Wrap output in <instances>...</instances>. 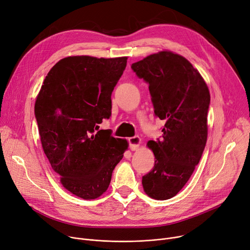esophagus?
Here are the masks:
<instances>
[{"mask_svg": "<svg viewBox=\"0 0 250 250\" xmlns=\"http://www.w3.org/2000/svg\"><path fill=\"white\" fill-rule=\"evenodd\" d=\"M141 138L138 137V135H134V137L132 138H129L128 139V144H129V148L131 150H137L139 147H140V145H141Z\"/></svg>", "mask_w": 250, "mask_h": 250, "instance_id": "esophagus-1", "label": "esophagus"}]
</instances>
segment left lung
Returning <instances> with one entry per match:
<instances>
[{"label": "left lung", "mask_w": 250, "mask_h": 250, "mask_svg": "<svg viewBox=\"0 0 250 250\" xmlns=\"http://www.w3.org/2000/svg\"><path fill=\"white\" fill-rule=\"evenodd\" d=\"M131 69L148 83L155 116L166 122L162 140L147 143L155 161L143 187L151 198L169 199L186 186L206 147L209 90L186 58L169 51L152 54Z\"/></svg>", "instance_id": "8db88e82"}]
</instances>
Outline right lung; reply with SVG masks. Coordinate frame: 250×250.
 Instances as JSON below:
<instances>
[{
    "label": "right lung",
    "mask_w": 250,
    "mask_h": 250,
    "mask_svg": "<svg viewBox=\"0 0 250 250\" xmlns=\"http://www.w3.org/2000/svg\"><path fill=\"white\" fill-rule=\"evenodd\" d=\"M126 57H67L44 79L35 104L44 154L62 187L83 199H95L108 188L112 170L127 142L99 125L111 115V93Z\"/></svg>",
    "instance_id": "add662e5"
}]
</instances>
